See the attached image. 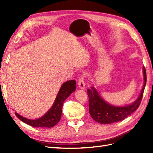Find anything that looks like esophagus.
<instances>
[{"label":"esophagus","instance_id":"34e87169","mask_svg":"<svg viewBox=\"0 0 153 153\" xmlns=\"http://www.w3.org/2000/svg\"><path fill=\"white\" fill-rule=\"evenodd\" d=\"M84 75H81L79 78H78V85L79 88L80 89H83L85 88V82H84Z\"/></svg>","mask_w":153,"mask_h":153}]
</instances>
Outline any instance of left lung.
Listing matches in <instances>:
<instances>
[{
  "instance_id": "obj_1",
  "label": "left lung",
  "mask_w": 153,
  "mask_h": 153,
  "mask_svg": "<svg viewBox=\"0 0 153 153\" xmlns=\"http://www.w3.org/2000/svg\"><path fill=\"white\" fill-rule=\"evenodd\" d=\"M143 73L144 76V84L140 94L130 105L123 106L111 105L101 98L94 87H91V89H87L89 113L92 118L100 124H111L121 121L135 112L140 104L146 85L147 77L145 67L143 68Z\"/></svg>"
}]
</instances>
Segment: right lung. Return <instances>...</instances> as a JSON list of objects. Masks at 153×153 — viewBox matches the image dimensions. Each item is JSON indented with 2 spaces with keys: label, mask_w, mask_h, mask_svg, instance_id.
Masks as SVG:
<instances>
[{
  "label": "right lung",
  "mask_w": 153,
  "mask_h": 153,
  "mask_svg": "<svg viewBox=\"0 0 153 153\" xmlns=\"http://www.w3.org/2000/svg\"><path fill=\"white\" fill-rule=\"evenodd\" d=\"M76 89V81L69 80L64 83L60 89L53 106L43 116L38 119H29L15 112L16 117L22 121L36 128H52L60 121L62 115L64 101Z\"/></svg>",
  "instance_id": "add662e5"
}]
</instances>
